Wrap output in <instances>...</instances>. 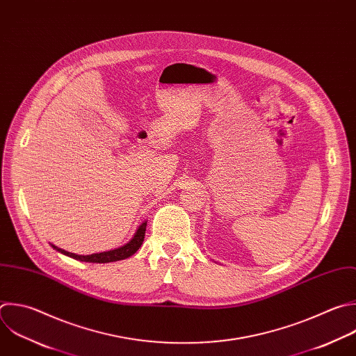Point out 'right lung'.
Wrapping results in <instances>:
<instances>
[{"label":"right lung","mask_w":356,"mask_h":356,"mask_svg":"<svg viewBox=\"0 0 356 356\" xmlns=\"http://www.w3.org/2000/svg\"><path fill=\"white\" fill-rule=\"evenodd\" d=\"M145 229H147V222H143L136 234L133 236V239L122 246L118 249H114V250H110V252H103V253H95V254H89V256H79V254H75V253H70V252H65L54 245H51V248L54 250H57L58 253L61 254H65L71 259H75V260H79V261H86V263H111V261H118V260H124V259H129L130 256H133L143 245L144 242V238H145Z\"/></svg>","instance_id":"obj_1"}]
</instances>
